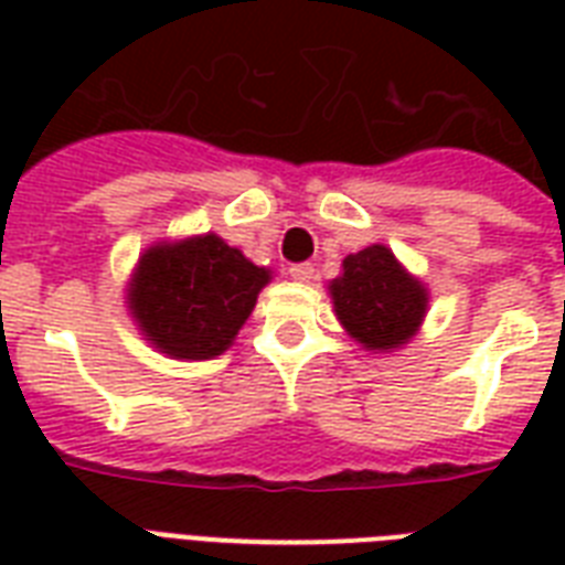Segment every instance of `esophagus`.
<instances>
[{
  "instance_id": "1",
  "label": "esophagus",
  "mask_w": 565,
  "mask_h": 565,
  "mask_svg": "<svg viewBox=\"0 0 565 565\" xmlns=\"http://www.w3.org/2000/svg\"><path fill=\"white\" fill-rule=\"evenodd\" d=\"M287 273H290V278H296V281H310V278H313V264H290L287 266Z\"/></svg>"
}]
</instances>
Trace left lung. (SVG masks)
Returning <instances> with one entry per match:
<instances>
[{
  "label": "left lung",
  "instance_id": "1",
  "mask_svg": "<svg viewBox=\"0 0 565 565\" xmlns=\"http://www.w3.org/2000/svg\"><path fill=\"white\" fill-rule=\"evenodd\" d=\"M340 322L366 349H398L425 317V287L404 273L386 246H370L343 260L331 284Z\"/></svg>",
  "mask_w": 565,
  "mask_h": 565
}]
</instances>
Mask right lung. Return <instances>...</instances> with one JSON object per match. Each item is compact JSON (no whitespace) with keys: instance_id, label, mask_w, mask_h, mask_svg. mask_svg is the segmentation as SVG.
<instances>
[{"instance_id":"1","label":"right lung","mask_w":565,"mask_h":565,"mask_svg":"<svg viewBox=\"0 0 565 565\" xmlns=\"http://www.w3.org/2000/svg\"><path fill=\"white\" fill-rule=\"evenodd\" d=\"M269 281L264 266L216 234L154 246L140 257L131 284V313L161 352L207 361L225 352Z\"/></svg>"}]
</instances>
